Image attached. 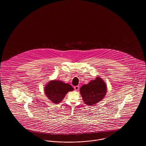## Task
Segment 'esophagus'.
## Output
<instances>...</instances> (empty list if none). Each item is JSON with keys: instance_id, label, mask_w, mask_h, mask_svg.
<instances>
[{"instance_id": "34e87169", "label": "esophagus", "mask_w": 146, "mask_h": 146, "mask_svg": "<svg viewBox=\"0 0 146 146\" xmlns=\"http://www.w3.org/2000/svg\"><path fill=\"white\" fill-rule=\"evenodd\" d=\"M79 89V86H74V90L76 91H78Z\"/></svg>"}]
</instances>
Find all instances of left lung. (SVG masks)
<instances>
[{
	"label": "left lung",
	"mask_w": 146,
	"mask_h": 146,
	"mask_svg": "<svg viewBox=\"0 0 146 146\" xmlns=\"http://www.w3.org/2000/svg\"><path fill=\"white\" fill-rule=\"evenodd\" d=\"M107 90L106 84L100 76H98L88 84L82 86L80 93L84 102L87 105L93 106L104 98Z\"/></svg>",
	"instance_id": "obj_1"
}]
</instances>
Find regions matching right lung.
<instances>
[{"instance_id": "right-lung-1", "label": "right lung", "mask_w": 146, "mask_h": 146, "mask_svg": "<svg viewBox=\"0 0 146 146\" xmlns=\"http://www.w3.org/2000/svg\"><path fill=\"white\" fill-rule=\"evenodd\" d=\"M73 90V88L69 84L58 80H50L44 87L46 96L55 104L62 102L67 92Z\"/></svg>"}]
</instances>
